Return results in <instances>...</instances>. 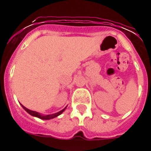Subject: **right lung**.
Here are the masks:
<instances>
[{"mask_svg": "<svg viewBox=\"0 0 151 151\" xmlns=\"http://www.w3.org/2000/svg\"><path fill=\"white\" fill-rule=\"evenodd\" d=\"M21 106H22V108H23L24 110H26V112H27L28 113H29L30 115L33 116H35V117H38V118L39 119H45V120H47V119H54L55 118V117L58 116L59 115H60L61 113H63V112L65 110V109L66 108V106L65 108H64L63 110H60V112H58V113H54V114H50V115H46V116H44V115H41V114H40L39 113H38V112H35V111H32V110H29V109H27L26 107H25V106H23V105L21 104Z\"/></svg>", "mask_w": 151, "mask_h": 151, "instance_id": "obj_1", "label": "right lung"}]
</instances>
